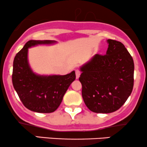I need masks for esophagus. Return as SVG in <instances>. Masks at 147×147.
Listing matches in <instances>:
<instances>
[{
    "label": "esophagus",
    "mask_w": 147,
    "mask_h": 147,
    "mask_svg": "<svg viewBox=\"0 0 147 147\" xmlns=\"http://www.w3.org/2000/svg\"><path fill=\"white\" fill-rule=\"evenodd\" d=\"M75 74H76V78L78 79L79 77V76H80V75H81L80 70H78V69H77V70H75Z\"/></svg>",
    "instance_id": "1"
}]
</instances>
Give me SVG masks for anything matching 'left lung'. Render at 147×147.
<instances>
[{
	"label": "left lung",
	"instance_id": "1",
	"mask_svg": "<svg viewBox=\"0 0 147 147\" xmlns=\"http://www.w3.org/2000/svg\"><path fill=\"white\" fill-rule=\"evenodd\" d=\"M105 55L97 54L80 68L82 97L89 110L97 113L116 111L131 95L134 63L124 44L108 39Z\"/></svg>",
	"mask_w": 147,
	"mask_h": 147
}]
</instances>
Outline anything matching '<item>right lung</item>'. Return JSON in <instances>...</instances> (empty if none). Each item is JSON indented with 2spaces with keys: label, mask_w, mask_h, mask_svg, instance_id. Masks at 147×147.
Wrapping results in <instances>:
<instances>
[{
  "label": "right lung",
  "mask_w": 147,
  "mask_h": 147,
  "mask_svg": "<svg viewBox=\"0 0 147 147\" xmlns=\"http://www.w3.org/2000/svg\"><path fill=\"white\" fill-rule=\"evenodd\" d=\"M50 40L28 41L14 57L12 84L25 107L36 113H49L57 109L63 95L76 78L75 72L65 75L41 76L34 73L28 61V48L38 44H51Z\"/></svg>",
  "instance_id": "obj_1"
}]
</instances>
